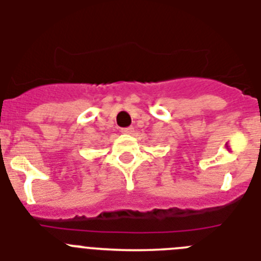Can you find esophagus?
Instances as JSON below:
<instances>
[{
  "mask_svg": "<svg viewBox=\"0 0 261 261\" xmlns=\"http://www.w3.org/2000/svg\"><path fill=\"white\" fill-rule=\"evenodd\" d=\"M121 132L125 133V135H132V133L135 132V129H133L132 126H128V128H123V129H121Z\"/></svg>",
  "mask_w": 261,
  "mask_h": 261,
  "instance_id": "1",
  "label": "esophagus"
}]
</instances>
